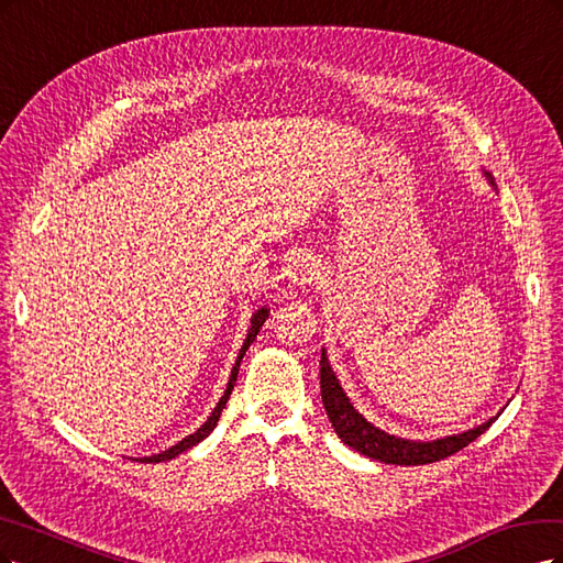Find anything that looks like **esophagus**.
<instances>
[{"instance_id": "obj_1", "label": "esophagus", "mask_w": 563, "mask_h": 563, "mask_svg": "<svg viewBox=\"0 0 563 563\" xmlns=\"http://www.w3.org/2000/svg\"><path fill=\"white\" fill-rule=\"evenodd\" d=\"M318 276V264L311 255H297L287 266V278L292 285L306 287L311 285V280H316Z\"/></svg>"}]
</instances>
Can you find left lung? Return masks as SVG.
<instances>
[{
  "mask_svg": "<svg viewBox=\"0 0 563 563\" xmlns=\"http://www.w3.org/2000/svg\"><path fill=\"white\" fill-rule=\"evenodd\" d=\"M484 175L492 179L494 185V177L488 173ZM320 395H322L324 411H328V419L343 444L360 451L362 456L380 461V463H393V465H426V463L442 461L451 456V453L467 446L470 442H475L479 434L496 421V419H488L486 423L473 430L451 434V438H442V440H432V442H413V440L395 438V434L374 428L365 416L351 405L346 393H343V388L339 386V378L334 376L328 353L324 351L320 355Z\"/></svg>",
  "mask_w": 563,
  "mask_h": 563,
  "instance_id": "left-lung-1",
  "label": "left lung"
}]
</instances>
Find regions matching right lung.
<instances>
[{
  "instance_id": "add662e5",
  "label": "right lung",
  "mask_w": 563,
  "mask_h": 563,
  "mask_svg": "<svg viewBox=\"0 0 563 563\" xmlns=\"http://www.w3.org/2000/svg\"><path fill=\"white\" fill-rule=\"evenodd\" d=\"M266 318H268V308H260V311L252 316V320H250V330H247V336H245V343H243V349H241V353H239V357H235V365H233V369H231V376H229V384H227V390H224V395L220 397V402H217V407L212 409V413L208 416V421L198 428L196 432H191V434H187V438L183 440V442H177L175 446H170V449H166V451H161V453H154V456H147V459H140L142 463H161V461H170V459H175V456H179V453L183 451H187V449H191V446H196L198 442H203L208 434L214 430V426H217V421H220V416H222V409L227 407V402H229V395H231V390H233V384H235V376H239V367H241V360H243V355H245V351L250 349V343L257 339V334H260V330H262V324L266 322Z\"/></svg>"
}]
</instances>
